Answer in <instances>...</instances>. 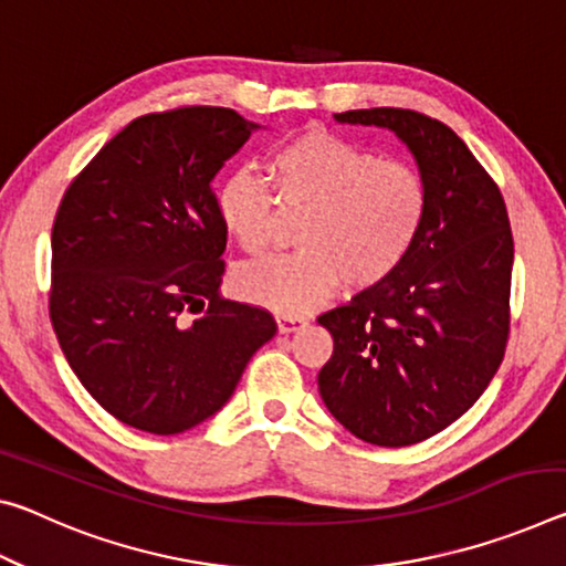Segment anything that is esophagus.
I'll use <instances>...</instances> for the list:
<instances>
[{"label":"esophagus","mask_w":566,"mask_h":566,"mask_svg":"<svg viewBox=\"0 0 566 566\" xmlns=\"http://www.w3.org/2000/svg\"><path fill=\"white\" fill-rule=\"evenodd\" d=\"M274 319H276V327H280L282 335H286V332H297V329L307 325V319H304V317L286 315V312H276Z\"/></svg>","instance_id":"34e87169"}]
</instances>
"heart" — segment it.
I'll list each match as a JSON object with an SVG mask.
<instances>
[{"mask_svg":"<svg viewBox=\"0 0 566 566\" xmlns=\"http://www.w3.org/2000/svg\"><path fill=\"white\" fill-rule=\"evenodd\" d=\"M276 199L307 209L300 254L266 256L237 272L244 300L297 315L325 302L339 282L365 290L406 262L423 229L428 188L406 160L327 130L284 140L269 160ZM217 213L229 237L262 254L272 239L274 193L249 170L229 176L217 191Z\"/></svg>","mask_w":566,"mask_h":566,"instance_id":"1","label":"heart"}]
</instances>
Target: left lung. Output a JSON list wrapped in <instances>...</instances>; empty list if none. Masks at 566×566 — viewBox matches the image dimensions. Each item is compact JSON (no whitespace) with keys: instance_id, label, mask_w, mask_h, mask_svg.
I'll list each match as a JSON object with an SVG mask.
<instances>
[{"instance_id":"8db88e82","label":"left lung","mask_w":566,"mask_h":566,"mask_svg":"<svg viewBox=\"0 0 566 566\" xmlns=\"http://www.w3.org/2000/svg\"><path fill=\"white\" fill-rule=\"evenodd\" d=\"M335 120L396 133L426 181L428 213L396 272L317 317L335 339L319 396L365 443L412 446L459 420L504 360L514 266L506 203L441 120L402 107Z\"/></svg>"}]
</instances>
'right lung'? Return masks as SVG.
Wrapping results in <instances>:
<instances>
[{
    "instance_id": "add662e5",
    "label": "right lung",
    "mask_w": 566,
    "mask_h": 566,
    "mask_svg": "<svg viewBox=\"0 0 566 566\" xmlns=\"http://www.w3.org/2000/svg\"><path fill=\"white\" fill-rule=\"evenodd\" d=\"M256 128L231 107L140 115L62 196L50 319L77 380L125 426L203 423L274 337L266 310L219 294L227 229L211 181Z\"/></svg>"
}]
</instances>
